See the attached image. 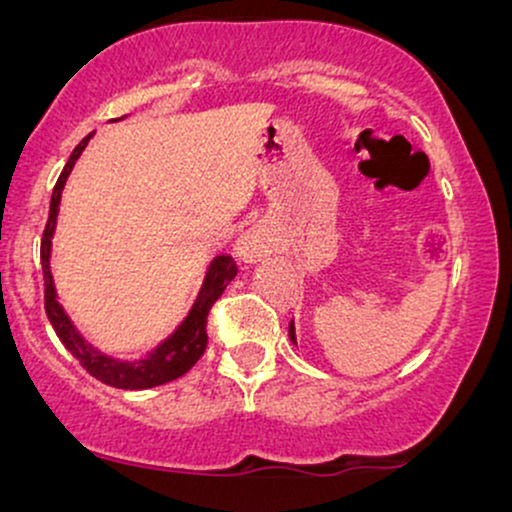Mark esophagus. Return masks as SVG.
Wrapping results in <instances>:
<instances>
[{
  "mask_svg": "<svg viewBox=\"0 0 512 512\" xmlns=\"http://www.w3.org/2000/svg\"><path fill=\"white\" fill-rule=\"evenodd\" d=\"M274 248L272 233L264 226H252L250 231L243 233V238L236 245V257L240 262H260Z\"/></svg>",
  "mask_w": 512,
  "mask_h": 512,
  "instance_id": "34e87169",
  "label": "esophagus"
}]
</instances>
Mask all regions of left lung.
Wrapping results in <instances>:
<instances>
[{
  "instance_id": "1",
  "label": "left lung",
  "mask_w": 512,
  "mask_h": 512,
  "mask_svg": "<svg viewBox=\"0 0 512 512\" xmlns=\"http://www.w3.org/2000/svg\"><path fill=\"white\" fill-rule=\"evenodd\" d=\"M289 339L293 344H296V325H293V320L289 322Z\"/></svg>"
}]
</instances>
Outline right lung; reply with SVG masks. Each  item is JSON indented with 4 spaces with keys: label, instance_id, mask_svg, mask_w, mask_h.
<instances>
[{
    "label": "right lung",
    "instance_id": "obj_1",
    "mask_svg": "<svg viewBox=\"0 0 512 512\" xmlns=\"http://www.w3.org/2000/svg\"><path fill=\"white\" fill-rule=\"evenodd\" d=\"M91 137L93 134L81 139L79 146L72 151L60 180H57L55 190H52L48 226H45L43 243H40V264H43L45 279V313H48L52 330L57 332L60 342L67 346V351H72V356L93 375V378L110 387H117V390H149V387L166 385L170 380L180 378V375H185L187 370L199 361V356L207 349V315L211 305L219 301V296L226 291V286L236 279L238 267L231 255H216L214 260L209 262L207 274H204L202 281V289H199L195 303H192L185 320H182L161 344L154 346V349L142 358L120 361V358L103 354L101 349H96L91 342H86L79 334V330L74 327V322L69 320V315L64 313L60 301H57L55 279H52L50 272V255L52 236H55L57 228V214H60L62 190L64 185H67V178L69 173H72L74 163L79 161L81 151L86 149Z\"/></svg>",
    "mask_w": 512,
    "mask_h": 512
}]
</instances>
